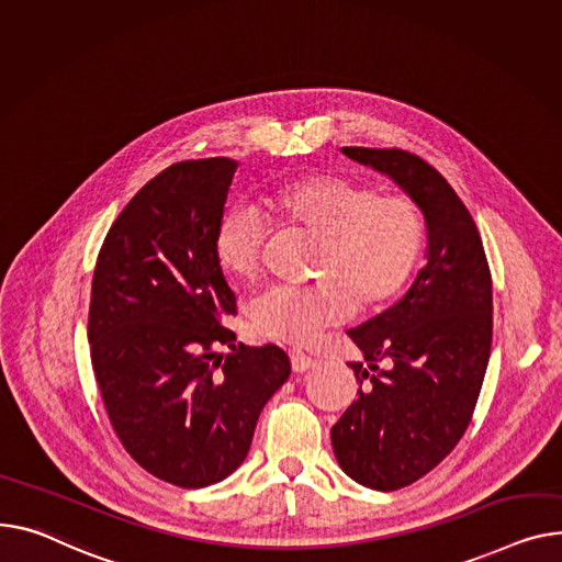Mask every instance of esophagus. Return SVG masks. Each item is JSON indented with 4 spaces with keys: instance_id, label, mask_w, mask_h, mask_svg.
I'll use <instances>...</instances> for the list:
<instances>
[{
    "instance_id": "34e87169",
    "label": "esophagus",
    "mask_w": 562,
    "mask_h": 562,
    "mask_svg": "<svg viewBox=\"0 0 562 562\" xmlns=\"http://www.w3.org/2000/svg\"><path fill=\"white\" fill-rule=\"evenodd\" d=\"M289 357H291V368H293L295 372H305V370H310V368L316 366V359H312V357L305 355L303 350H293Z\"/></svg>"
}]
</instances>
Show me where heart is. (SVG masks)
<instances>
[{"instance_id":"obj_1","label":"heart","mask_w":562,"mask_h":562,"mask_svg":"<svg viewBox=\"0 0 562 562\" xmlns=\"http://www.w3.org/2000/svg\"><path fill=\"white\" fill-rule=\"evenodd\" d=\"M261 210L282 231L316 239L314 284L271 289L252 307V325L269 339L305 346L357 314L393 305L414 278L427 241L425 216L414 199L378 192L366 180L316 171L282 180L261 194ZM267 233L244 210L216 221L212 252L233 284H250L265 261Z\"/></svg>"}]
</instances>
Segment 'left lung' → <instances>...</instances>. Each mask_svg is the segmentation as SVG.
<instances>
[{
  "label": "left lung",
  "instance_id": "left-lung-1",
  "mask_svg": "<svg viewBox=\"0 0 562 562\" xmlns=\"http://www.w3.org/2000/svg\"><path fill=\"white\" fill-rule=\"evenodd\" d=\"M344 154L406 190L429 235L427 265L402 301L348 329L368 368L348 363L357 400L331 427L344 472L389 493L434 470L472 420L493 344V278L472 214L429 162L402 148Z\"/></svg>",
  "mask_w": 562,
  "mask_h": 562
}]
</instances>
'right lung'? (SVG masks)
Returning a JSON list of instances; mask_svg holds the SVG:
<instances>
[{
  "mask_svg": "<svg viewBox=\"0 0 562 562\" xmlns=\"http://www.w3.org/2000/svg\"><path fill=\"white\" fill-rule=\"evenodd\" d=\"M235 169L182 160L148 180L110 226L92 278L88 341L110 427L142 470L178 488L241 465L291 372L282 348L235 344L223 325L237 301L212 239Z\"/></svg>",
  "mask_w": 562,
  "mask_h": 562,
  "instance_id": "add662e5",
  "label": "right lung"
}]
</instances>
